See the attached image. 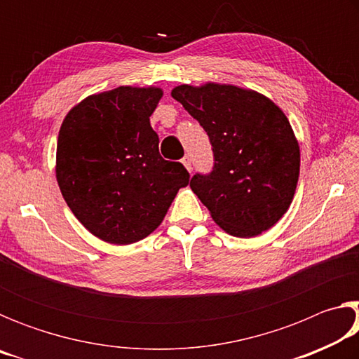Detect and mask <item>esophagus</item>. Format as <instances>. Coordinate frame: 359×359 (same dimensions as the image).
I'll return each instance as SVG.
<instances>
[{
	"mask_svg": "<svg viewBox=\"0 0 359 359\" xmlns=\"http://www.w3.org/2000/svg\"><path fill=\"white\" fill-rule=\"evenodd\" d=\"M182 165H184L185 168H187V171L188 172H191V160H190V158H188V156H184V158H182Z\"/></svg>",
	"mask_w": 359,
	"mask_h": 359,
	"instance_id": "34e87169",
	"label": "esophagus"
}]
</instances>
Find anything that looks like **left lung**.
<instances>
[{"label": "left lung", "mask_w": 359, "mask_h": 359, "mask_svg": "<svg viewBox=\"0 0 359 359\" xmlns=\"http://www.w3.org/2000/svg\"><path fill=\"white\" fill-rule=\"evenodd\" d=\"M208 133L209 174H194L193 193L214 222L236 238H253L280 220L299 177V145L280 107L234 85H179L172 92Z\"/></svg>", "instance_id": "left-lung-1"}]
</instances>
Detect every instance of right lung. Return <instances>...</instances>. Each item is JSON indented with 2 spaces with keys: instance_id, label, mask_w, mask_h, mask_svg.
I'll use <instances>...</instances> for the list:
<instances>
[{
  "instance_id": "obj_1",
  "label": "right lung",
  "mask_w": 359,
  "mask_h": 359,
  "mask_svg": "<svg viewBox=\"0 0 359 359\" xmlns=\"http://www.w3.org/2000/svg\"><path fill=\"white\" fill-rule=\"evenodd\" d=\"M161 88L118 87L92 95L66 115L57 180L72 214L96 238L128 245L155 231L190 174L158 150L150 115Z\"/></svg>"
}]
</instances>
